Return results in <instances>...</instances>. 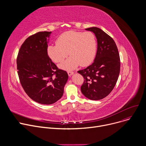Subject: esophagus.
I'll return each instance as SVG.
<instances>
[{"label":"esophagus","mask_w":146,"mask_h":146,"mask_svg":"<svg viewBox=\"0 0 146 146\" xmlns=\"http://www.w3.org/2000/svg\"><path fill=\"white\" fill-rule=\"evenodd\" d=\"M73 73H74V72H71V71H68V74L69 76H72V75Z\"/></svg>","instance_id":"34e87169"}]
</instances>
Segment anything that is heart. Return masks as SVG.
Here are the masks:
<instances>
[{"mask_svg": "<svg viewBox=\"0 0 146 146\" xmlns=\"http://www.w3.org/2000/svg\"><path fill=\"white\" fill-rule=\"evenodd\" d=\"M56 43L48 45L47 53L55 63H60L69 54L70 56L59 66L63 69L72 70L79 65L88 66L96 55V40L91 32L67 31L58 37Z\"/></svg>", "mask_w": 146, "mask_h": 146, "instance_id": "b5f03b06", "label": "heart"}]
</instances>
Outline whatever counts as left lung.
<instances>
[{
	"mask_svg": "<svg viewBox=\"0 0 146 146\" xmlns=\"http://www.w3.org/2000/svg\"><path fill=\"white\" fill-rule=\"evenodd\" d=\"M96 37L98 49L93 63L77 72L84 77L81 87L87 98L98 100L106 97L114 88L120 72V58L115 41L97 27L86 29Z\"/></svg>",
	"mask_w": 146,
	"mask_h": 146,
	"instance_id": "8db88e82",
	"label": "left lung"
}]
</instances>
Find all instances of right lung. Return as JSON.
Here are the masks:
<instances>
[{
    "instance_id": "right-lung-1",
    "label": "right lung",
    "mask_w": 146,
    "mask_h": 146,
    "mask_svg": "<svg viewBox=\"0 0 146 146\" xmlns=\"http://www.w3.org/2000/svg\"><path fill=\"white\" fill-rule=\"evenodd\" d=\"M51 32H39L23 43L17 58L18 74L24 90L34 101L51 105L63 95L67 72L58 69L47 53Z\"/></svg>"
}]
</instances>
